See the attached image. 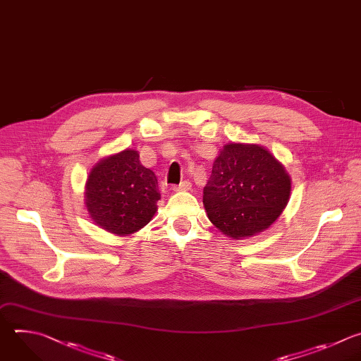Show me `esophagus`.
<instances>
[{
  "instance_id": "obj_1",
  "label": "esophagus",
  "mask_w": 361,
  "mask_h": 361,
  "mask_svg": "<svg viewBox=\"0 0 361 361\" xmlns=\"http://www.w3.org/2000/svg\"><path fill=\"white\" fill-rule=\"evenodd\" d=\"M192 188V185H190V182L189 180H183V182H180L178 186H173V190H176V192H185V190H189Z\"/></svg>"
}]
</instances>
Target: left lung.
Here are the masks:
<instances>
[{"label":"left lung","mask_w":361,"mask_h":361,"mask_svg":"<svg viewBox=\"0 0 361 361\" xmlns=\"http://www.w3.org/2000/svg\"><path fill=\"white\" fill-rule=\"evenodd\" d=\"M290 192V175L269 149L231 142L214 158L203 204L214 228L240 240L267 231L289 203Z\"/></svg>","instance_id":"left-lung-1"}]
</instances>
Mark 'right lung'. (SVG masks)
I'll use <instances>...</instances> for the list:
<instances>
[{"mask_svg": "<svg viewBox=\"0 0 361 361\" xmlns=\"http://www.w3.org/2000/svg\"><path fill=\"white\" fill-rule=\"evenodd\" d=\"M159 199L157 175L140 164L137 151L129 148L99 159L85 183L91 219L116 236H129L147 226Z\"/></svg>", "mask_w": 361, "mask_h": 361, "instance_id": "1", "label": "right lung"}]
</instances>
